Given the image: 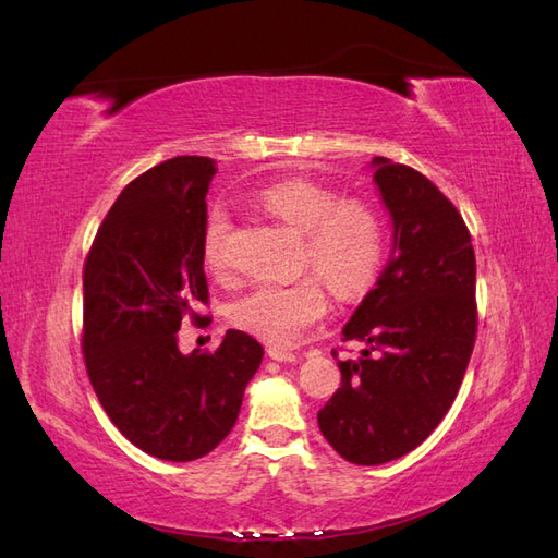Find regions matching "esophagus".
I'll list each match as a JSON object with an SVG mask.
<instances>
[{
    "mask_svg": "<svg viewBox=\"0 0 558 558\" xmlns=\"http://www.w3.org/2000/svg\"><path fill=\"white\" fill-rule=\"evenodd\" d=\"M268 356L274 361H288V364L296 361V354L288 352V349H280V347H268Z\"/></svg>",
    "mask_w": 558,
    "mask_h": 558,
    "instance_id": "obj_1",
    "label": "esophagus"
}]
</instances>
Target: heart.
<instances>
[{"label":"heart","instance_id":"obj_1","mask_svg":"<svg viewBox=\"0 0 558 558\" xmlns=\"http://www.w3.org/2000/svg\"><path fill=\"white\" fill-rule=\"evenodd\" d=\"M262 206L302 235V266L314 268L328 288L349 300L371 288L385 254V223L368 202L340 199L311 180H282L262 194ZM230 214L214 206L206 216L202 254L216 276L228 274ZM328 308L316 278L290 284L262 282L230 306V320L270 344H292Z\"/></svg>","mask_w":558,"mask_h":558}]
</instances>
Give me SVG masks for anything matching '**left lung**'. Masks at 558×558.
<instances>
[{"label":"left lung","mask_w":558,"mask_h":558,"mask_svg":"<svg viewBox=\"0 0 558 558\" xmlns=\"http://www.w3.org/2000/svg\"><path fill=\"white\" fill-rule=\"evenodd\" d=\"M371 168L390 211L392 254L342 328L366 349L338 361L342 385L318 411L323 437L356 465L395 461L435 430L477 328L475 254L457 206L404 163L375 157Z\"/></svg>","instance_id":"obj_1"}]
</instances>
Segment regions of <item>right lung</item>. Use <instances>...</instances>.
<instances>
[{
	"mask_svg": "<svg viewBox=\"0 0 558 558\" xmlns=\"http://www.w3.org/2000/svg\"><path fill=\"white\" fill-rule=\"evenodd\" d=\"M216 161L175 157L135 178L101 220L83 270V352L111 423L147 454L194 461L238 421L264 347L228 330L183 354L185 314L209 300L202 235Z\"/></svg>",
	"mask_w": 558,
	"mask_h": 558,
	"instance_id": "right-lung-1",
	"label": "right lung"
}]
</instances>
